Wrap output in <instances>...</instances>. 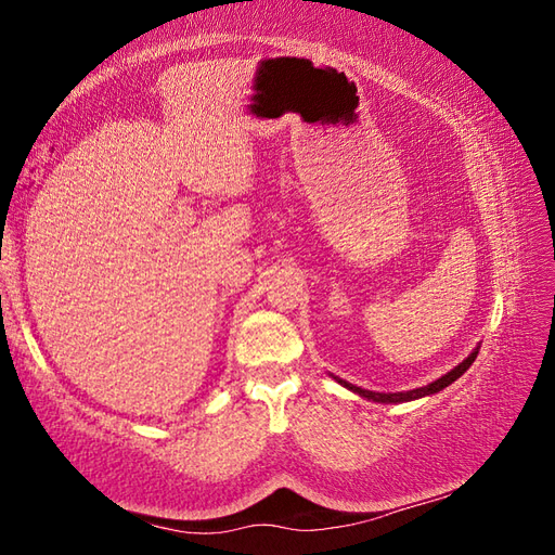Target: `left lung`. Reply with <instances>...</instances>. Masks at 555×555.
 <instances>
[{"mask_svg": "<svg viewBox=\"0 0 555 555\" xmlns=\"http://www.w3.org/2000/svg\"><path fill=\"white\" fill-rule=\"evenodd\" d=\"M477 354H479V345L469 351L467 354V359H463L456 367H451V371L447 373V375H442V377H438L435 382H430V384H426V386H418V389H410V391H396V393H379V391H367V389H361V386H357V384H351V382H345L343 377H338V375H333L331 373V377L338 382V384H343L345 389H349L351 393H357V396H361V398H365V400H373V402H386V405H389V402H410V400H418V398H426V396H433V393H440L442 389H447L449 384H453L456 382L469 365L475 363V359H477Z\"/></svg>", "mask_w": 555, "mask_h": 555, "instance_id": "obj_1", "label": "left lung"}]
</instances>
